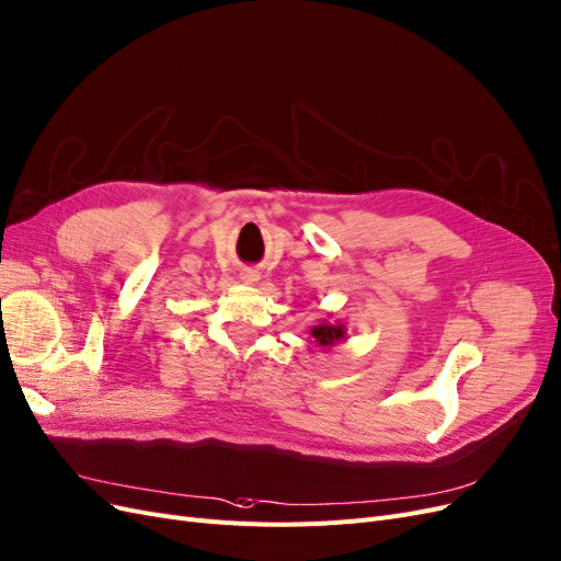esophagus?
Segmentation results:
<instances>
[{
	"label": "esophagus",
	"mask_w": 561,
	"mask_h": 561,
	"mask_svg": "<svg viewBox=\"0 0 561 561\" xmlns=\"http://www.w3.org/2000/svg\"><path fill=\"white\" fill-rule=\"evenodd\" d=\"M259 273L256 270H242V275H240V279H242V284H247V286H251V284H256L259 282Z\"/></svg>",
	"instance_id": "esophagus-1"
}]
</instances>
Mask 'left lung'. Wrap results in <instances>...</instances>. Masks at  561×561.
I'll return each instance as SVG.
<instances>
[{"instance_id": "1", "label": "left lung", "mask_w": 561, "mask_h": 561, "mask_svg": "<svg viewBox=\"0 0 561 561\" xmlns=\"http://www.w3.org/2000/svg\"><path fill=\"white\" fill-rule=\"evenodd\" d=\"M310 335L314 337L317 347L331 350V347L340 345V342L347 340V327H345V321H342V319H337V321L321 319L317 327L310 329Z\"/></svg>"}]
</instances>
